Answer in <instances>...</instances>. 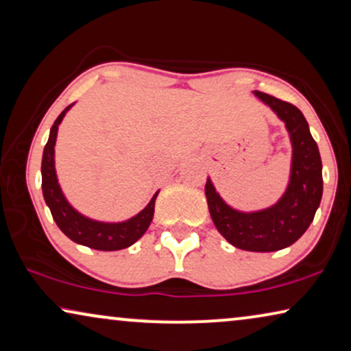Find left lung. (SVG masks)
Returning a JSON list of instances; mask_svg holds the SVG:
<instances>
[{
	"label": "left lung",
	"mask_w": 351,
	"mask_h": 351,
	"mask_svg": "<svg viewBox=\"0 0 351 351\" xmlns=\"http://www.w3.org/2000/svg\"><path fill=\"white\" fill-rule=\"evenodd\" d=\"M255 94L274 110L290 132L293 160L289 189L274 206L249 214L227 206L209 180L205 193L214 226L230 244L249 252H274L298 241L313 221L323 193L322 158L300 108L266 93Z\"/></svg>",
	"instance_id": "obj_1"
}]
</instances>
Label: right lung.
<instances>
[{"instance_id": "right-lung-1", "label": "right lung", "mask_w": 351, "mask_h": 351, "mask_svg": "<svg viewBox=\"0 0 351 351\" xmlns=\"http://www.w3.org/2000/svg\"><path fill=\"white\" fill-rule=\"evenodd\" d=\"M69 108L71 106L62 110L53 125H51L49 142H47L44 156H42V193H44L45 203L50 208V213L55 219L56 226L72 241L96 250H119L129 247L138 238H142V234L149 227L151 221H153L154 203L158 192L151 198L148 206L143 211H140L137 216L125 222L104 223L91 221V219H86L82 214H78L66 202L55 173L56 132H58V125Z\"/></svg>"}]
</instances>
